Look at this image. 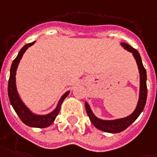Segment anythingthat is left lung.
Wrapping results in <instances>:
<instances>
[{
    "label": "left lung",
    "mask_w": 157,
    "mask_h": 157,
    "mask_svg": "<svg viewBox=\"0 0 157 157\" xmlns=\"http://www.w3.org/2000/svg\"><path fill=\"white\" fill-rule=\"evenodd\" d=\"M121 45L123 46L124 49L127 50L128 52H132V55L136 59V61L137 63L139 73H140V94H139V100L136 107L133 111V113L128 116V117L117 119V120H101L99 119L94 115L91 111L90 105H88L86 101L85 102L86 110L87 112V115L90 118V121L92 122L94 126L96 128L99 129L102 132H108V133H118V132H123L126 130L129 126H131L135 121L137 119V117L143 111L146 102H147V71L145 67H143L141 58L139 54V52L133 47L128 45L127 43H121Z\"/></svg>",
    "instance_id": "1"
}]
</instances>
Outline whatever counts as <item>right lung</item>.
Masks as SVG:
<instances>
[{"instance_id":"add662e5","label":"right lung","mask_w":157,"mask_h":157,"mask_svg":"<svg viewBox=\"0 0 157 157\" xmlns=\"http://www.w3.org/2000/svg\"><path fill=\"white\" fill-rule=\"evenodd\" d=\"M35 42L36 41H33V42L26 44L23 46L18 53L17 58L14 60L11 64L10 71V78H9V82H8V96H9V100H10L12 107L14 108L15 111L17 112L20 119L24 124H25L26 126H31V127L45 128V127L51 126L52 123L54 122L56 117H57L58 113L60 111L62 102L66 99V97L69 95L70 91H67L61 96V99L58 102L57 106L54 111L49 114L44 115V116L36 115L32 113L21 100L18 92H17V86H16V74H17V67L19 65V62L22 57L23 54L25 53L26 50L28 49V47L32 46Z\"/></svg>"}]
</instances>
